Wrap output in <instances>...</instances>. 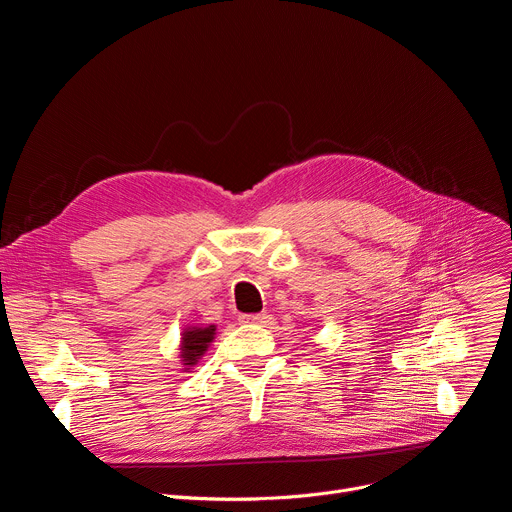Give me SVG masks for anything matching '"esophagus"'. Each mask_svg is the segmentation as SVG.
I'll list each match as a JSON object with an SVG mask.
<instances>
[{"mask_svg":"<svg viewBox=\"0 0 512 512\" xmlns=\"http://www.w3.org/2000/svg\"><path fill=\"white\" fill-rule=\"evenodd\" d=\"M238 321L244 325H262L266 323V315H240Z\"/></svg>","mask_w":512,"mask_h":512,"instance_id":"esophagus-1","label":"esophagus"}]
</instances>
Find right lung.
Here are the masks:
<instances>
[{
	"mask_svg": "<svg viewBox=\"0 0 512 512\" xmlns=\"http://www.w3.org/2000/svg\"><path fill=\"white\" fill-rule=\"evenodd\" d=\"M216 339V325H187L181 331L179 339V361L183 371L187 373L191 367L199 363V359L206 355L210 345Z\"/></svg>",
	"mask_w": 512,
	"mask_h": 512,
	"instance_id": "add662e5",
	"label": "right lung"
}]
</instances>
